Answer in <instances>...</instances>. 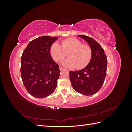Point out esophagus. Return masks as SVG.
I'll return each instance as SVG.
<instances>
[{
    "label": "esophagus",
    "mask_w": 132,
    "mask_h": 132,
    "mask_svg": "<svg viewBox=\"0 0 132 132\" xmlns=\"http://www.w3.org/2000/svg\"><path fill=\"white\" fill-rule=\"evenodd\" d=\"M64 69V68H63L62 67L59 66V69H60V70H61V71H62V70H63Z\"/></svg>",
    "instance_id": "obj_1"
}]
</instances>
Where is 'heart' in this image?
<instances>
[{
	"instance_id": "1",
	"label": "heart",
	"mask_w": 132,
	"mask_h": 132,
	"mask_svg": "<svg viewBox=\"0 0 132 132\" xmlns=\"http://www.w3.org/2000/svg\"><path fill=\"white\" fill-rule=\"evenodd\" d=\"M51 57L56 62H61L68 53L69 58L62 62V64L68 68L80 70L86 67L91 61L93 51L90 46L82 44V42L75 37L64 39L60 45L54 43L50 48Z\"/></svg>"
}]
</instances>
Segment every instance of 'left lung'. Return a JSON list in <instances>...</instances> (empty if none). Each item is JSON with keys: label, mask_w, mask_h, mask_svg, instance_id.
I'll use <instances>...</instances> for the list:
<instances>
[{"label": "left lung", "mask_w": 132, "mask_h": 132, "mask_svg": "<svg viewBox=\"0 0 132 132\" xmlns=\"http://www.w3.org/2000/svg\"><path fill=\"white\" fill-rule=\"evenodd\" d=\"M89 43L93 51L91 61L85 68L70 71L69 77L73 89L86 96L93 95L100 90L106 75L107 59L102 47L93 38L78 35Z\"/></svg>", "instance_id": "8db88e82"}]
</instances>
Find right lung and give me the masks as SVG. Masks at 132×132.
Returning a JSON list of instances; mask_svg holds the SVG:
<instances>
[{
	"label": "right lung",
	"instance_id": "add662e5",
	"mask_svg": "<svg viewBox=\"0 0 132 132\" xmlns=\"http://www.w3.org/2000/svg\"><path fill=\"white\" fill-rule=\"evenodd\" d=\"M57 37L44 36L31 41L21 56V75L26 90L36 98H45L55 91L61 71L50 53Z\"/></svg>",
	"mask_w": 132,
	"mask_h": 132
}]
</instances>
